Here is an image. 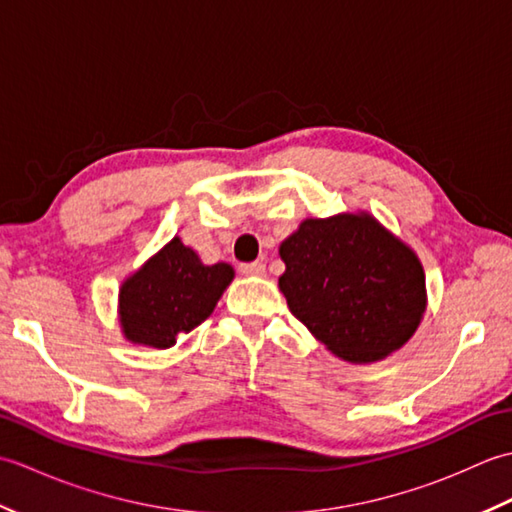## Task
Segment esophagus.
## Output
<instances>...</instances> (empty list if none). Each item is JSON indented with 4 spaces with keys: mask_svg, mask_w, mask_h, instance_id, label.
Here are the masks:
<instances>
[{
    "mask_svg": "<svg viewBox=\"0 0 512 512\" xmlns=\"http://www.w3.org/2000/svg\"><path fill=\"white\" fill-rule=\"evenodd\" d=\"M239 270H242V275H248V277H262L266 273V266L262 262H250V264L239 266Z\"/></svg>",
    "mask_w": 512,
    "mask_h": 512,
    "instance_id": "obj_1",
    "label": "esophagus"
}]
</instances>
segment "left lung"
Returning a JSON list of instances; mask_svg holds the SVG:
<instances>
[{
  "instance_id": "1",
  "label": "left lung",
  "mask_w": 512,
  "mask_h": 512,
  "mask_svg": "<svg viewBox=\"0 0 512 512\" xmlns=\"http://www.w3.org/2000/svg\"><path fill=\"white\" fill-rule=\"evenodd\" d=\"M279 255L290 312L343 361H378L416 332L427 301L422 266L374 217L306 220Z\"/></svg>"
}]
</instances>
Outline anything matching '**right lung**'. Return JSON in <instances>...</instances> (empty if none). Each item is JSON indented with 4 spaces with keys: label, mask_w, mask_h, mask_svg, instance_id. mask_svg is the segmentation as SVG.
I'll list each match as a JSON object with an SVG mask.
<instances>
[{
    "label": "right lung",
    "mask_w": 512,
    "mask_h": 512,
    "mask_svg": "<svg viewBox=\"0 0 512 512\" xmlns=\"http://www.w3.org/2000/svg\"><path fill=\"white\" fill-rule=\"evenodd\" d=\"M231 279V266H204L191 248L173 237L121 288L125 336L132 343L167 350L178 336L209 319Z\"/></svg>",
    "instance_id": "right-lung-1"
}]
</instances>
